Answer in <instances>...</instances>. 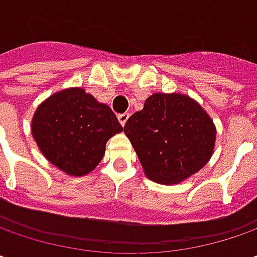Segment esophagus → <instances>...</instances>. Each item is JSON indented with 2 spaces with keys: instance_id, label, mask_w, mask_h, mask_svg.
Returning a JSON list of instances; mask_svg holds the SVG:
<instances>
[{
  "instance_id": "1",
  "label": "esophagus",
  "mask_w": 257,
  "mask_h": 257,
  "mask_svg": "<svg viewBox=\"0 0 257 257\" xmlns=\"http://www.w3.org/2000/svg\"><path fill=\"white\" fill-rule=\"evenodd\" d=\"M128 117H130V114L128 113H123V114H118V121L121 125L127 123V120H128Z\"/></svg>"
}]
</instances>
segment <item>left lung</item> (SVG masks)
Masks as SVG:
<instances>
[{"label": "left lung", "instance_id": "1", "mask_svg": "<svg viewBox=\"0 0 257 257\" xmlns=\"http://www.w3.org/2000/svg\"><path fill=\"white\" fill-rule=\"evenodd\" d=\"M144 174L162 184H176L210 160L216 142L213 120L189 95L156 93L124 125Z\"/></svg>", "mask_w": 257, "mask_h": 257}]
</instances>
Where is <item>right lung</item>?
Segmentation results:
<instances>
[{"label": "right lung", "instance_id": "1", "mask_svg": "<svg viewBox=\"0 0 257 257\" xmlns=\"http://www.w3.org/2000/svg\"><path fill=\"white\" fill-rule=\"evenodd\" d=\"M31 130L50 163L70 176H84L101 162L105 143L123 127L108 105L75 87L40 104Z\"/></svg>", "mask_w": 257, "mask_h": 257}]
</instances>
